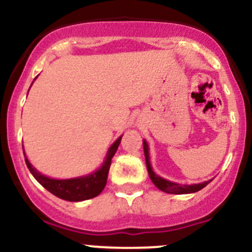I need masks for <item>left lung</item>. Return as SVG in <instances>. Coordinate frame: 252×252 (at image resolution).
Listing matches in <instances>:
<instances>
[{
    "instance_id": "8db88e82",
    "label": "left lung",
    "mask_w": 252,
    "mask_h": 252,
    "mask_svg": "<svg viewBox=\"0 0 252 252\" xmlns=\"http://www.w3.org/2000/svg\"><path fill=\"white\" fill-rule=\"evenodd\" d=\"M143 148H144V155H145V163H147V169L148 173H149L150 179L154 183V185L158 188L159 190L164 192H168V194H190V192H196L199 190H201L203 188H205L211 180L209 182L200 183V184H192V185H180L178 183L169 182V180L160 178L159 175L153 171L152 165H150L149 161V147H148V143L145 140H143Z\"/></svg>"
}]
</instances>
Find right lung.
Segmentation results:
<instances>
[{"mask_svg": "<svg viewBox=\"0 0 252 252\" xmlns=\"http://www.w3.org/2000/svg\"><path fill=\"white\" fill-rule=\"evenodd\" d=\"M122 137H119L118 139L113 143L112 147L108 150L105 160L103 161L102 166L97 171H94V173L86 176L73 178V179H52V178H48V176L37 171L33 166L31 165L28 159L26 158V155L25 160L31 174L34 176V179L44 189L48 190L49 192L67 201L88 200V199H92V197L98 196L103 191V189H104L105 184H107L108 171H109L112 158L114 157L117 149H118ZM23 154H25V152H23Z\"/></svg>", "mask_w": 252, "mask_h": 252, "instance_id": "add662e5", "label": "right lung"}]
</instances>
